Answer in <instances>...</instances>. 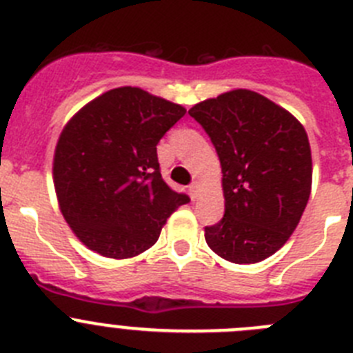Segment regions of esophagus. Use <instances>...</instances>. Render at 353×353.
<instances>
[{
	"label": "esophagus",
	"mask_w": 353,
	"mask_h": 353,
	"mask_svg": "<svg viewBox=\"0 0 353 353\" xmlns=\"http://www.w3.org/2000/svg\"><path fill=\"white\" fill-rule=\"evenodd\" d=\"M189 191H191V196L192 199H198V191H199V182H192L191 185H189Z\"/></svg>",
	"instance_id": "esophagus-1"
}]
</instances>
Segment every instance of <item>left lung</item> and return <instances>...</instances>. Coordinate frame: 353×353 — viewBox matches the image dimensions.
I'll return each instance as SVG.
<instances>
[{
  "label": "left lung",
  "mask_w": 353,
  "mask_h": 353,
  "mask_svg": "<svg viewBox=\"0 0 353 353\" xmlns=\"http://www.w3.org/2000/svg\"><path fill=\"white\" fill-rule=\"evenodd\" d=\"M223 168L224 215L205 228L208 248L233 263L272 256L297 228L311 192L310 139L297 118L251 90L199 102Z\"/></svg>",
  "instance_id": "obj_1"
}]
</instances>
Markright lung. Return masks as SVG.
<instances>
[{
	"mask_svg": "<svg viewBox=\"0 0 353 353\" xmlns=\"http://www.w3.org/2000/svg\"><path fill=\"white\" fill-rule=\"evenodd\" d=\"M185 114L179 104L132 86L88 102L61 130L52 176L65 221L102 256H138L189 196L161 176L157 143Z\"/></svg>",
	"mask_w": 353,
	"mask_h": 353,
	"instance_id": "1",
	"label": "right lung"
}]
</instances>
